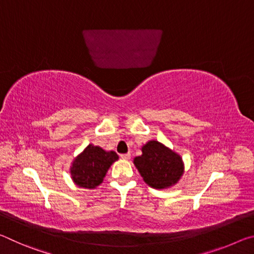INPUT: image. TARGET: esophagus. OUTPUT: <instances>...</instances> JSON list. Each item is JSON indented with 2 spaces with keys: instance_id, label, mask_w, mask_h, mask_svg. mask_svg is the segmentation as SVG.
Listing matches in <instances>:
<instances>
[{
  "instance_id": "34e87169",
  "label": "esophagus",
  "mask_w": 254,
  "mask_h": 254,
  "mask_svg": "<svg viewBox=\"0 0 254 254\" xmlns=\"http://www.w3.org/2000/svg\"><path fill=\"white\" fill-rule=\"evenodd\" d=\"M131 158V154L130 153H123L121 154V159H123V160H128V159Z\"/></svg>"
}]
</instances>
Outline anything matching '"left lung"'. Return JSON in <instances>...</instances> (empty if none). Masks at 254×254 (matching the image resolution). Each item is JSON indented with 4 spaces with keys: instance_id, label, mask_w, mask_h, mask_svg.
<instances>
[{
    "instance_id": "obj_1",
    "label": "left lung",
    "mask_w": 254,
    "mask_h": 254,
    "mask_svg": "<svg viewBox=\"0 0 254 254\" xmlns=\"http://www.w3.org/2000/svg\"><path fill=\"white\" fill-rule=\"evenodd\" d=\"M142 154L133 159L135 168L144 183L156 189L175 186L185 171L183 158L156 140H150L141 148Z\"/></svg>"
}]
</instances>
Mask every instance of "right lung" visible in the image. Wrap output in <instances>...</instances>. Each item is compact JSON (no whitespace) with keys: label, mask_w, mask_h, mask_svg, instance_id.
I'll return each mask as SVG.
<instances>
[{"label":"right lung","mask_w":254,"mask_h":254,"mask_svg":"<svg viewBox=\"0 0 254 254\" xmlns=\"http://www.w3.org/2000/svg\"><path fill=\"white\" fill-rule=\"evenodd\" d=\"M119 160L114 151L88 144L70 163V178L78 187L94 189L103 183L107 170Z\"/></svg>","instance_id":"1"}]
</instances>
